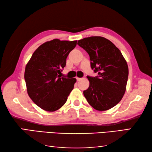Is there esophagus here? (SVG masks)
<instances>
[{"label":"esophagus","instance_id":"obj_1","mask_svg":"<svg viewBox=\"0 0 152 152\" xmlns=\"http://www.w3.org/2000/svg\"><path fill=\"white\" fill-rule=\"evenodd\" d=\"M76 80H77V81H80V80H81L82 78H78V77H77V78H76Z\"/></svg>","mask_w":152,"mask_h":152}]
</instances>
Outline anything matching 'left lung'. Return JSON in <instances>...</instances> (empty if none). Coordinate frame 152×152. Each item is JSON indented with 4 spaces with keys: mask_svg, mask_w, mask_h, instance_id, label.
Segmentation results:
<instances>
[{
    "mask_svg": "<svg viewBox=\"0 0 152 152\" xmlns=\"http://www.w3.org/2000/svg\"><path fill=\"white\" fill-rule=\"evenodd\" d=\"M78 45L88 53L91 66L98 76H87L90 84L83 92L94 109H111L122 99L126 91L129 69L121 52L113 43L101 36L79 40Z\"/></svg>",
    "mask_w": 152,
    "mask_h": 152,
    "instance_id": "left-lung-1",
    "label": "left lung"
}]
</instances>
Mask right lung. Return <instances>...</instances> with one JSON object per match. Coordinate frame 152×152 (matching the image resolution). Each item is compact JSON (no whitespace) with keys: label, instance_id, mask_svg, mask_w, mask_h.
Returning a JSON list of instances; mask_svg holds the SVG:
<instances>
[{"label":"right lung","instance_id":"add662e5","mask_svg":"<svg viewBox=\"0 0 152 152\" xmlns=\"http://www.w3.org/2000/svg\"><path fill=\"white\" fill-rule=\"evenodd\" d=\"M77 41L54 39L41 45L28 61L25 80L29 96L46 111L57 110L66 103L76 78L61 77L69 53Z\"/></svg>","mask_w":152,"mask_h":152}]
</instances>
